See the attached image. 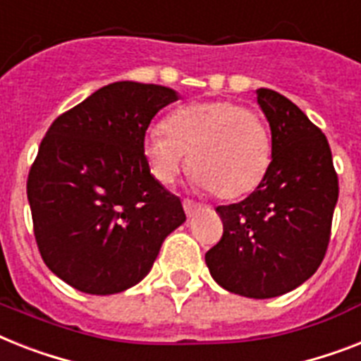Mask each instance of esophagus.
<instances>
[{
	"label": "esophagus",
	"instance_id": "obj_1",
	"mask_svg": "<svg viewBox=\"0 0 361 361\" xmlns=\"http://www.w3.org/2000/svg\"><path fill=\"white\" fill-rule=\"evenodd\" d=\"M183 209H185L187 216H195L198 211L202 209L200 204H196V202L192 200H183Z\"/></svg>",
	"mask_w": 361,
	"mask_h": 361
}]
</instances>
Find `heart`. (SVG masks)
Returning <instances> with one entry per match:
<instances>
[{
    "label": "heart",
    "instance_id": "1",
    "mask_svg": "<svg viewBox=\"0 0 361 361\" xmlns=\"http://www.w3.org/2000/svg\"><path fill=\"white\" fill-rule=\"evenodd\" d=\"M152 174L172 183L185 169L222 200L247 196L262 185L272 161L271 135L256 111L230 99L183 105L163 120V131L142 139Z\"/></svg>",
    "mask_w": 361,
    "mask_h": 361
}]
</instances>
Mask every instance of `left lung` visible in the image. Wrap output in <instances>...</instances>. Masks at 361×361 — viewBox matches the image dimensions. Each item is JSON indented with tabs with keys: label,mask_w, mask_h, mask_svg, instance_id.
<instances>
[{
	"label": "left lung",
	"mask_w": 361,
	"mask_h": 361,
	"mask_svg": "<svg viewBox=\"0 0 361 361\" xmlns=\"http://www.w3.org/2000/svg\"><path fill=\"white\" fill-rule=\"evenodd\" d=\"M256 94L271 128V166L250 196L216 207L224 233L206 263L226 291L272 298L302 286L319 269L339 187L323 131L286 96L271 89Z\"/></svg>",
	"instance_id": "left-lung-1"
}]
</instances>
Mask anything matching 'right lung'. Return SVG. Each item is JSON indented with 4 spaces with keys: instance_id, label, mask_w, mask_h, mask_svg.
Returning a JSON list of instances; mask_svg holds the SVG:
<instances>
[{
    "instance_id": "right-lung-1",
    "label": "right lung",
    "mask_w": 361,
    "mask_h": 361,
    "mask_svg": "<svg viewBox=\"0 0 361 361\" xmlns=\"http://www.w3.org/2000/svg\"><path fill=\"white\" fill-rule=\"evenodd\" d=\"M176 99L161 85H105L40 142L27 178L35 239L49 271L78 291L113 295L139 283L185 222L180 198L142 154L152 118Z\"/></svg>"
}]
</instances>
